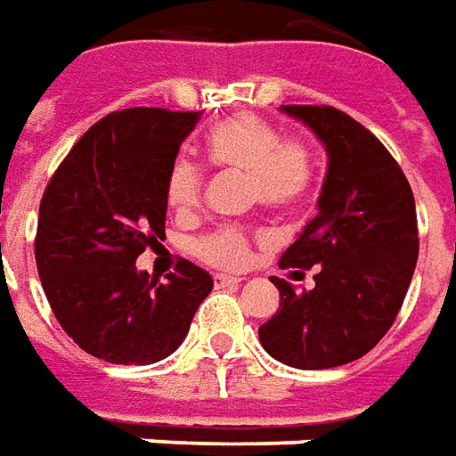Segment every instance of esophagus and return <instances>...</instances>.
Here are the masks:
<instances>
[{
	"label": "esophagus",
	"instance_id": "34e87169",
	"mask_svg": "<svg viewBox=\"0 0 456 456\" xmlns=\"http://www.w3.org/2000/svg\"><path fill=\"white\" fill-rule=\"evenodd\" d=\"M213 282H216L218 288H225V285H240L243 278H238V275H223V273H218V275H213Z\"/></svg>",
	"mask_w": 456,
	"mask_h": 456
}]
</instances>
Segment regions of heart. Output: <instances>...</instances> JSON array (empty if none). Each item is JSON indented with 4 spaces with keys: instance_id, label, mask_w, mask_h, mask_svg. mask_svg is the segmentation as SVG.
<instances>
[{
    "instance_id": "obj_1",
    "label": "heart",
    "mask_w": 456,
    "mask_h": 456,
    "mask_svg": "<svg viewBox=\"0 0 456 456\" xmlns=\"http://www.w3.org/2000/svg\"><path fill=\"white\" fill-rule=\"evenodd\" d=\"M213 166L248 175V200L260 208L288 210L297 206L313 186L315 163L300 138H282L281 131L258 116L225 118L206 136ZM203 193V168L175 159L166 175L168 206L186 216L198 208ZM193 256L213 268H240L250 258V238L243 228H218L193 240Z\"/></svg>"
}]
</instances>
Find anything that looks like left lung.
I'll use <instances>...</instances> for the list:
<instances>
[{
  "mask_svg": "<svg viewBox=\"0 0 456 456\" xmlns=\"http://www.w3.org/2000/svg\"><path fill=\"white\" fill-rule=\"evenodd\" d=\"M328 151L318 216L282 253L281 268L315 288L281 290L278 313L258 328L270 357L297 370H328L360 360L400 313L412 282L419 238L412 188L390 151L353 116L332 106H282Z\"/></svg>",
  "mask_w": 456,
  "mask_h": 456,
  "instance_id": "obj_1",
  "label": "left lung"
}]
</instances>
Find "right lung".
<instances>
[{
  "label": "right lung",
  "mask_w": 456,
  "mask_h": 456,
  "mask_svg": "<svg viewBox=\"0 0 456 456\" xmlns=\"http://www.w3.org/2000/svg\"><path fill=\"white\" fill-rule=\"evenodd\" d=\"M200 111L124 109L84 134L39 206L37 270L59 325L84 353L151 365L186 340L213 278L178 260L168 282L136 268L166 238V175Z\"/></svg>",
  "instance_id": "right-lung-1"
}]
</instances>
